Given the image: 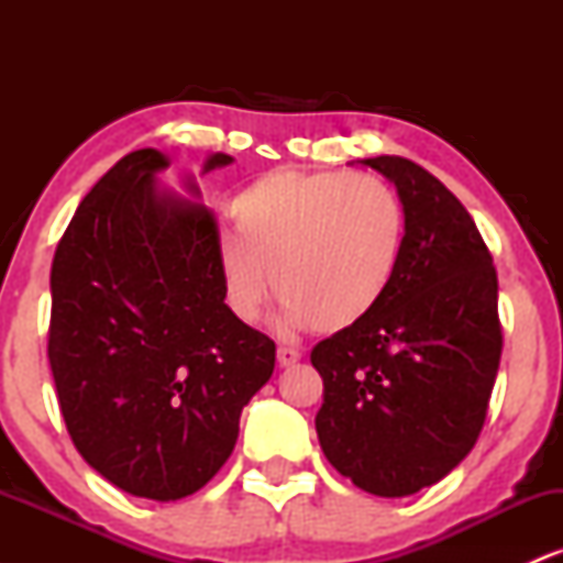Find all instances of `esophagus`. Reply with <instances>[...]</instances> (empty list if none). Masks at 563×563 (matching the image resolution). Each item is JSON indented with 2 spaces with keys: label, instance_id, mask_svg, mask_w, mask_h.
Wrapping results in <instances>:
<instances>
[{
  "label": "esophagus",
  "instance_id": "1",
  "mask_svg": "<svg viewBox=\"0 0 563 563\" xmlns=\"http://www.w3.org/2000/svg\"><path fill=\"white\" fill-rule=\"evenodd\" d=\"M301 360V352L299 349H294V346H280L277 349V363H280L283 367H290V365H296Z\"/></svg>",
  "mask_w": 563,
  "mask_h": 563
}]
</instances>
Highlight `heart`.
<instances>
[{
  "mask_svg": "<svg viewBox=\"0 0 563 563\" xmlns=\"http://www.w3.org/2000/svg\"><path fill=\"white\" fill-rule=\"evenodd\" d=\"M235 232H219L224 303L254 322L269 277L290 325L339 333L378 307L405 243L402 200L373 174L277 169L232 200Z\"/></svg>",
  "mask_w": 563,
  "mask_h": 563,
  "instance_id": "1",
  "label": "heart"
}]
</instances>
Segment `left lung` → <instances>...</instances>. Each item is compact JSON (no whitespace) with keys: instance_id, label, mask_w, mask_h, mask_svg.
Instances as JSON below:
<instances>
[{"instance_id":"8db88e82","label":"left lung","mask_w":563,"mask_h":563,"mask_svg":"<svg viewBox=\"0 0 563 563\" xmlns=\"http://www.w3.org/2000/svg\"><path fill=\"white\" fill-rule=\"evenodd\" d=\"M363 164L397 185L402 256L378 307L309 354L322 376L314 429L341 476L405 497L444 479L482 434L503 352L497 273L434 174L399 156Z\"/></svg>"}]
</instances>
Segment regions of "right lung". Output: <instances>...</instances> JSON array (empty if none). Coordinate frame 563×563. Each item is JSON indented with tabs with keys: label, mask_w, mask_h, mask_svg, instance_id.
Returning a JSON list of instances; mask_svg holds the SVG:
<instances>
[{
	"label": "right lung",
	"mask_w": 563,
	"mask_h": 563,
	"mask_svg": "<svg viewBox=\"0 0 563 563\" xmlns=\"http://www.w3.org/2000/svg\"><path fill=\"white\" fill-rule=\"evenodd\" d=\"M214 153L203 172L228 166ZM169 156L129 153L102 174L57 243L47 357L76 450L147 500L198 493L230 457L275 341L224 303L217 217L156 192Z\"/></svg>",
	"instance_id": "1"
}]
</instances>
